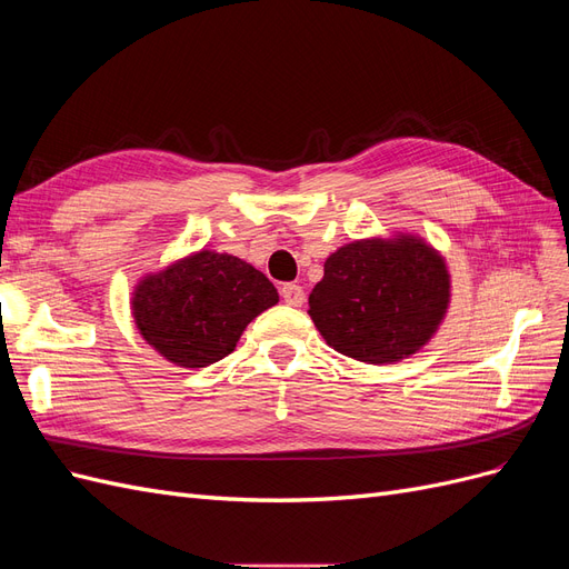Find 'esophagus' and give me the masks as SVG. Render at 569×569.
I'll use <instances>...</instances> for the list:
<instances>
[{
    "instance_id": "1",
    "label": "esophagus",
    "mask_w": 569,
    "mask_h": 569,
    "mask_svg": "<svg viewBox=\"0 0 569 569\" xmlns=\"http://www.w3.org/2000/svg\"><path fill=\"white\" fill-rule=\"evenodd\" d=\"M280 295H282V299H284V303H287V306H301V303L306 301L303 287H299V284H295V282L284 284V287L280 289Z\"/></svg>"
}]
</instances>
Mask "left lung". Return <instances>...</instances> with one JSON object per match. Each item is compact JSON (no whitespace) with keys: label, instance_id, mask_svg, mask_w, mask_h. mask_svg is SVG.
<instances>
[{"label":"left lung","instance_id":"obj_1","mask_svg":"<svg viewBox=\"0 0 569 569\" xmlns=\"http://www.w3.org/2000/svg\"><path fill=\"white\" fill-rule=\"evenodd\" d=\"M451 272L418 232L393 230L339 247L308 297V316L330 347L389 366L427 347L449 313Z\"/></svg>","mask_w":569,"mask_h":569}]
</instances>
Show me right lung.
<instances>
[{
  "label": "right lung",
  "mask_w": 569,
  "mask_h": 569,
  "mask_svg": "<svg viewBox=\"0 0 569 569\" xmlns=\"http://www.w3.org/2000/svg\"><path fill=\"white\" fill-rule=\"evenodd\" d=\"M280 301L261 270L232 253L199 249L132 287L137 332L178 368H206L234 351L247 325Z\"/></svg>",
  "instance_id": "right-lung-1"
}]
</instances>
